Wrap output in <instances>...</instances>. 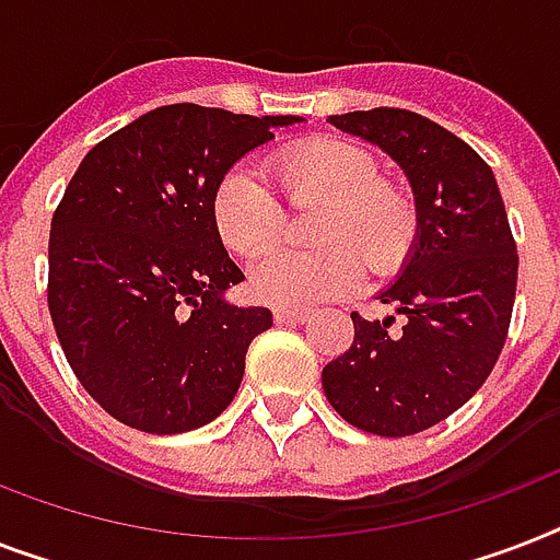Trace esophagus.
<instances>
[{"mask_svg": "<svg viewBox=\"0 0 560 560\" xmlns=\"http://www.w3.org/2000/svg\"><path fill=\"white\" fill-rule=\"evenodd\" d=\"M276 323L279 325H299L307 319V311L302 307H276Z\"/></svg>", "mask_w": 560, "mask_h": 560, "instance_id": "obj_1", "label": "esophagus"}]
</instances>
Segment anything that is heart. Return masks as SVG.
I'll return each instance as SVG.
<instances>
[{
    "instance_id": "obj_1",
    "label": "heart",
    "mask_w": 560,
    "mask_h": 560,
    "mask_svg": "<svg viewBox=\"0 0 560 560\" xmlns=\"http://www.w3.org/2000/svg\"><path fill=\"white\" fill-rule=\"evenodd\" d=\"M270 177L290 206L323 202L316 253H272L255 264L249 290L279 307H311L360 288L366 258L377 272L398 267L412 241V206L392 183L377 179L369 151L342 139H302L270 160ZM281 202L253 168L226 171L211 194V223L229 253L258 258L281 232ZM364 255L360 256L359 253Z\"/></svg>"
}]
</instances>
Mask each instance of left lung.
Instances as JSON below:
<instances>
[{"instance_id":"8db88e82","label":"left lung","mask_w":560,"mask_h":560,"mask_svg":"<svg viewBox=\"0 0 560 560\" xmlns=\"http://www.w3.org/2000/svg\"><path fill=\"white\" fill-rule=\"evenodd\" d=\"M328 118L389 153L416 194V246L377 296L400 325L354 311V342L323 369L325 398L349 424L400 439L444 421L491 374L512 323L517 244L494 171L459 136L398 107Z\"/></svg>"}]
</instances>
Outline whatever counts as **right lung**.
<instances>
[{"instance_id": "obj_1", "label": "right lung", "mask_w": 560, "mask_h": 560, "mask_svg": "<svg viewBox=\"0 0 560 560\" xmlns=\"http://www.w3.org/2000/svg\"><path fill=\"white\" fill-rule=\"evenodd\" d=\"M293 121L168 104L95 144L69 179L48 235V314L74 377L121 424L186 433L235 398L272 314L223 302L244 272L211 194Z\"/></svg>"}]
</instances>
